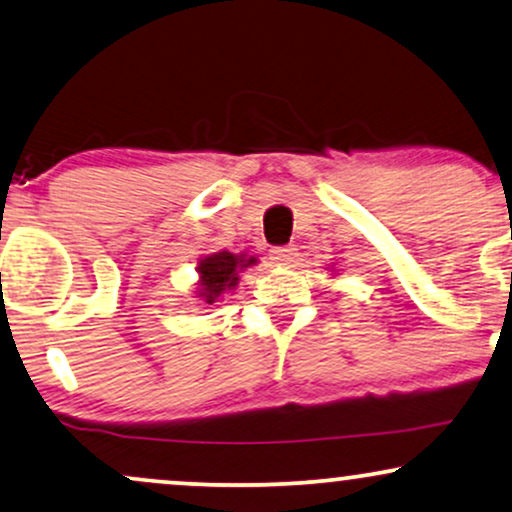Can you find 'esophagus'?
I'll return each instance as SVG.
<instances>
[{"label": "esophagus", "instance_id": "esophagus-1", "mask_svg": "<svg viewBox=\"0 0 512 512\" xmlns=\"http://www.w3.org/2000/svg\"><path fill=\"white\" fill-rule=\"evenodd\" d=\"M295 255H298V252H295L293 245H281V248L272 250V260L276 264H291L295 260Z\"/></svg>", "mask_w": 512, "mask_h": 512}]
</instances>
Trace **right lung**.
<instances>
[{"label": "right lung", "mask_w": 512, "mask_h": 512, "mask_svg": "<svg viewBox=\"0 0 512 512\" xmlns=\"http://www.w3.org/2000/svg\"><path fill=\"white\" fill-rule=\"evenodd\" d=\"M255 257L245 255H233V252H214V255L205 257L197 267L200 272V288H197V298H202L205 303H217V300L226 291H231L238 283L240 269L255 264Z\"/></svg>", "instance_id": "right-lung-1"}]
</instances>
